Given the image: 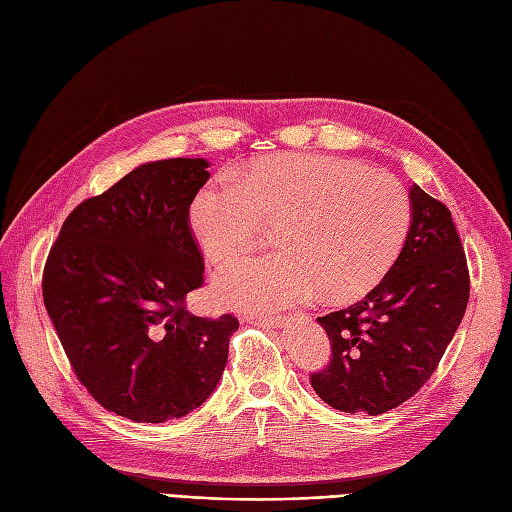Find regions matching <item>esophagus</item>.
Wrapping results in <instances>:
<instances>
[{
	"mask_svg": "<svg viewBox=\"0 0 512 512\" xmlns=\"http://www.w3.org/2000/svg\"><path fill=\"white\" fill-rule=\"evenodd\" d=\"M243 322L250 324H265V327H282L284 318L282 316H258V314H243L241 316Z\"/></svg>",
	"mask_w": 512,
	"mask_h": 512,
	"instance_id": "obj_1",
	"label": "esophagus"
}]
</instances>
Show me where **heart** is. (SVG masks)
Wrapping results in <instances>:
<instances>
[{"label":"heart","mask_w":512,"mask_h":512,"mask_svg":"<svg viewBox=\"0 0 512 512\" xmlns=\"http://www.w3.org/2000/svg\"><path fill=\"white\" fill-rule=\"evenodd\" d=\"M266 224H280V252L220 275L228 305L275 312L314 301H352L376 288L406 243L412 205L386 173L322 153H282L211 183L190 203V226L218 267L252 252Z\"/></svg>","instance_id":"heart-1"}]
</instances>
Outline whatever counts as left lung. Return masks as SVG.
I'll return each mask as SVG.
<instances>
[{
	"label": "left lung",
	"mask_w": 512,
	"mask_h": 512,
	"mask_svg": "<svg viewBox=\"0 0 512 512\" xmlns=\"http://www.w3.org/2000/svg\"><path fill=\"white\" fill-rule=\"evenodd\" d=\"M404 247L365 299L320 316L333 359L312 374L318 397L339 412L371 416L404 404L429 380L470 297V275L451 211L410 185Z\"/></svg>",
	"instance_id": "left-lung-1"
}]
</instances>
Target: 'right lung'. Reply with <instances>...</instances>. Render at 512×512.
<instances>
[{
    "label": "right lung",
    "instance_id": "1",
    "mask_svg": "<svg viewBox=\"0 0 512 512\" xmlns=\"http://www.w3.org/2000/svg\"><path fill=\"white\" fill-rule=\"evenodd\" d=\"M207 166H136L68 215L44 267V305L74 374L98 404L136 423L203 406L239 329L230 314L200 318L183 307L205 275L188 209Z\"/></svg>",
    "mask_w": 512,
    "mask_h": 512
}]
</instances>
